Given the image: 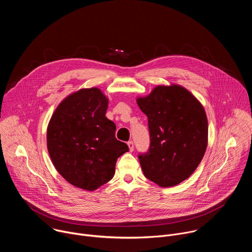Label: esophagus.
<instances>
[{"label": "esophagus", "mask_w": 252, "mask_h": 252, "mask_svg": "<svg viewBox=\"0 0 252 252\" xmlns=\"http://www.w3.org/2000/svg\"><path fill=\"white\" fill-rule=\"evenodd\" d=\"M127 146H128V149H129V152H133V148H134V145H133V141H128L127 142Z\"/></svg>", "instance_id": "esophagus-1"}]
</instances>
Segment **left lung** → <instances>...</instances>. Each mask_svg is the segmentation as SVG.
I'll use <instances>...</instances> for the list:
<instances>
[{"instance_id": "1", "label": "left lung", "mask_w": 252, "mask_h": 252, "mask_svg": "<svg viewBox=\"0 0 252 252\" xmlns=\"http://www.w3.org/2000/svg\"><path fill=\"white\" fill-rule=\"evenodd\" d=\"M136 103L148 117L150 151L138 157L143 174L160 188L177 186L200 163L208 142L201 102L186 88L158 85Z\"/></svg>"}]
</instances>
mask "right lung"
I'll list each match as a JSON object with an SVG mask.
<instances>
[{
  "instance_id": "1",
  "label": "right lung",
  "mask_w": 252,
  "mask_h": 252,
  "mask_svg": "<svg viewBox=\"0 0 252 252\" xmlns=\"http://www.w3.org/2000/svg\"><path fill=\"white\" fill-rule=\"evenodd\" d=\"M109 98L98 89H81L64 97L47 129L52 162L65 181L94 191L114 177L118 158L128 152L105 117Z\"/></svg>"
}]
</instances>
